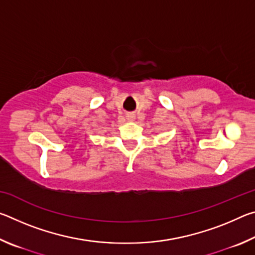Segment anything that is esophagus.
<instances>
[{
  "instance_id": "obj_1",
  "label": "esophagus",
  "mask_w": 255,
  "mask_h": 255,
  "mask_svg": "<svg viewBox=\"0 0 255 255\" xmlns=\"http://www.w3.org/2000/svg\"><path fill=\"white\" fill-rule=\"evenodd\" d=\"M127 119H128V120H132V119H133V115H128V116H127Z\"/></svg>"
}]
</instances>
